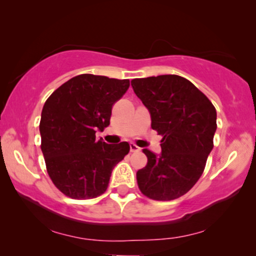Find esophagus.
<instances>
[{"label": "esophagus", "instance_id": "obj_1", "mask_svg": "<svg viewBox=\"0 0 256 256\" xmlns=\"http://www.w3.org/2000/svg\"><path fill=\"white\" fill-rule=\"evenodd\" d=\"M140 148L136 144H134V143H130V152H138Z\"/></svg>", "mask_w": 256, "mask_h": 256}]
</instances>
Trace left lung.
<instances>
[{"instance_id": "1", "label": "left lung", "mask_w": 256, "mask_h": 256, "mask_svg": "<svg viewBox=\"0 0 256 256\" xmlns=\"http://www.w3.org/2000/svg\"><path fill=\"white\" fill-rule=\"evenodd\" d=\"M132 90L162 135V154L143 149L148 162L136 172L140 191L154 200H174L190 191L213 149L216 112L191 82L176 74L132 79Z\"/></svg>"}]
</instances>
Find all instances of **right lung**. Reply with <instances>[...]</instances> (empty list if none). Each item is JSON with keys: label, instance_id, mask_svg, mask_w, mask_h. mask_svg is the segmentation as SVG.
Listing matches in <instances>:
<instances>
[{"label": "right lung", "instance_id": "right-lung-1", "mask_svg": "<svg viewBox=\"0 0 256 256\" xmlns=\"http://www.w3.org/2000/svg\"><path fill=\"white\" fill-rule=\"evenodd\" d=\"M129 80L80 74L45 101L40 124L46 171L59 191L72 199L96 198L107 190L114 166L130 150L128 142L107 144L96 138L110 126L112 108Z\"/></svg>", "mask_w": 256, "mask_h": 256}]
</instances>
